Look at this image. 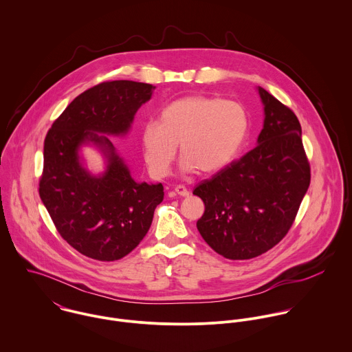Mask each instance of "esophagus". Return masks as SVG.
Segmentation results:
<instances>
[{
	"instance_id": "esophagus-1",
	"label": "esophagus",
	"mask_w": 352,
	"mask_h": 352,
	"mask_svg": "<svg viewBox=\"0 0 352 352\" xmlns=\"http://www.w3.org/2000/svg\"><path fill=\"white\" fill-rule=\"evenodd\" d=\"M175 192L180 197H188L190 195V191L184 187V186H176L175 187Z\"/></svg>"
}]
</instances>
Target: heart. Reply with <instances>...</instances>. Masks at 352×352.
<instances>
[{
    "mask_svg": "<svg viewBox=\"0 0 352 352\" xmlns=\"http://www.w3.org/2000/svg\"><path fill=\"white\" fill-rule=\"evenodd\" d=\"M248 131L244 107L233 100L192 95L172 101L160 113V123L144 124L141 141L151 173L165 177L177 154L183 172H217L240 151Z\"/></svg>",
    "mask_w": 352,
    "mask_h": 352,
    "instance_id": "b5f03b06",
    "label": "heart"
}]
</instances>
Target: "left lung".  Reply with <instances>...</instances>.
<instances>
[{
  "label": "left lung",
  "mask_w": 352,
  "mask_h": 352,
  "mask_svg": "<svg viewBox=\"0 0 352 352\" xmlns=\"http://www.w3.org/2000/svg\"><path fill=\"white\" fill-rule=\"evenodd\" d=\"M264 124L257 146L194 190L204 203L203 240L230 260L274 248L290 230L310 184L296 113L258 87Z\"/></svg>",
  "instance_id": "left-lung-1"
}]
</instances>
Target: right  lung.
<instances>
[{"label":"right lung","instance_id":"obj_1","mask_svg":"<svg viewBox=\"0 0 352 352\" xmlns=\"http://www.w3.org/2000/svg\"><path fill=\"white\" fill-rule=\"evenodd\" d=\"M154 88L129 80L101 82L72 101L46 135L41 199L62 239L91 258L113 261L129 254L164 199L162 184L137 183L105 137L126 135ZM91 143L106 158L100 174L87 170L79 157L80 146Z\"/></svg>","mask_w":352,"mask_h":352}]
</instances>
